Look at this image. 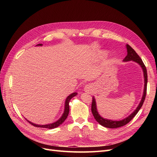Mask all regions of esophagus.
<instances>
[{
    "label": "esophagus",
    "mask_w": 157,
    "mask_h": 157,
    "mask_svg": "<svg viewBox=\"0 0 157 157\" xmlns=\"http://www.w3.org/2000/svg\"><path fill=\"white\" fill-rule=\"evenodd\" d=\"M84 91L87 92V93H90L92 91V86H91V85H86V86L84 87Z\"/></svg>",
    "instance_id": "1"
}]
</instances>
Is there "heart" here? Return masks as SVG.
I'll return each mask as SVG.
<instances>
[{
    "label": "heart",
    "instance_id": "1",
    "mask_svg": "<svg viewBox=\"0 0 157 157\" xmlns=\"http://www.w3.org/2000/svg\"><path fill=\"white\" fill-rule=\"evenodd\" d=\"M102 56H105L106 55V53H105V52H102Z\"/></svg>",
    "mask_w": 157,
    "mask_h": 157
}]
</instances>
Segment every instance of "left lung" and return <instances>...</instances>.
<instances>
[{
  "label": "left lung",
  "mask_w": 157,
  "mask_h": 157,
  "mask_svg": "<svg viewBox=\"0 0 157 157\" xmlns=\"http://www.w3.org/2000/svg\"><path fill=\"white\" fill-rule=\"evenodd\" d=\"M126 50H127V56L125 57V58L123 59V61H124V62H127V61H134V62L138 63L141 66L142 70H143L144 77V94H143V96H142V98H141V99L139 103L138 106L137 107V108L134 111V112L131 113L128 117L124 118V119L120 120V121H113V120H110V119H107V118H104L102 117H101L100 115H99L98 112L96 99H95V98L93 96L92 97V113L94 117V118L96 119V121L99 123V124H101V126L108 128H117L126 125V124H128V123L132 119V118L136 115L137 112L140 111V109H141L142 105H143L145 99L146 94H147V69H146L145 66L143 61H142L141 59L140 58V57L137 55V54L135 52V50L133 49L130 45L126 44Z\"/></svg>",
  "instance_id": "1"
}]
</instances>
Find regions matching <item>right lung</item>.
I'll return each mask as SVG.
<instances>
[{"instance_id":"obj_1","label":"right lung","mask_w":157,"mask_h":157,"mask_svg":"<svg viewBox=\"0 0 157 157\" xmlns=\"http://www.w3.org/2000/svg\"><path fill=\"white\" fill-rule=\"evenodd\" d=\"M36 46H42V44H37ZM77 92H74V93L71 94L69 96H67V98H66L65 101V108H64V111H63V115H61V117L59 118L58 121L53 122V123H51V124H48L40 125V124H35V123H33V122H30L29 121L27 120L26 118H25V119L28 122H29L31 124L33 125L34 126H36V127L44 128H48V129H53V128L58 127L59 126H60L61 124H62V123L65 121L66 118H67V117L69 115V101L71 99V98H73L75 96H77Z\"/></svg>"}]
</instances>
